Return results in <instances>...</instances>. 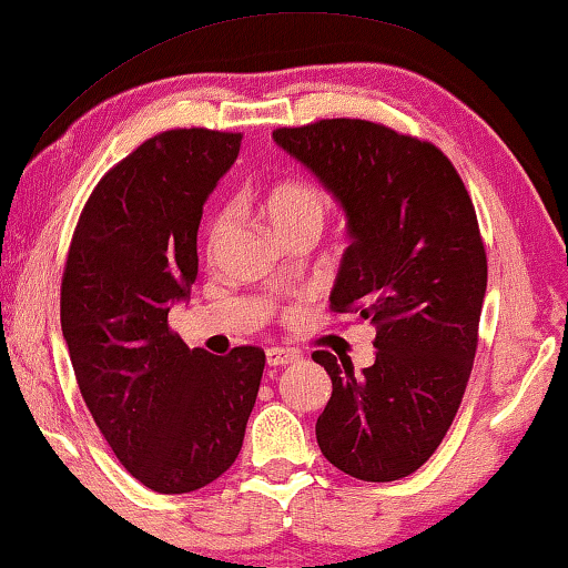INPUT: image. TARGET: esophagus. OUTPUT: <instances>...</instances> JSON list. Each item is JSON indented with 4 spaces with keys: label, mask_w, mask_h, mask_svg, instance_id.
Instances as JSON below:
<instances>
[{
    "label": "esophagus",
    "mask_w": 568,
    "mask_h": 568,
    "mask_svg": "<svg viewBox=\"0 0 568 568\" xmlns=\"http://www.w3.org/2000/svg\"><path fill=\"white\" fill-rule=\"evenodd\" d=\"M294 361H300V355L294 351H284V347H268L266 351V363L272 365V368H282V365H290Z\"/></svg>",
    "instance_id": "1"
}]
</instances>
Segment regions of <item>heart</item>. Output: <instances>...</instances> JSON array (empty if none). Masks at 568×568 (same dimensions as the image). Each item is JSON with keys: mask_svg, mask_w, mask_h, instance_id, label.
Here are the masks:
<instances>
[{"mask_svg": "<svg viewBox=\"0 0 568 568\" xmlns=\"http://www.w3.org/2000/svg\"><path fill=\"white\" fill-rule=\"evenodd\" d=\"M264 213L276 233L302 229V225L322 229L327 215V200L310 182H278L264 197ZM221 235L223 217H217L207 233V251L217 246Z\"/></svg>", "mask_w": 568, "mask_h": 568, "instance_id": "heart-1", "label": "heart"}]
</instances>
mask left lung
Segmentation results:
<instances>
[{
	"instance_id": "obj_1",
	"label": "left lung",
	"mask_w": 568,
	"mask_h": 568,
	"mask_svg": "<svg viewBox=\"0 0 568 568\" xmlns=\"http://www.w3.org/2000/svg\"><path fill=\"white\" fill-rule=\"evenodd\" d=\"M345 213L351 246L329 292L335 312L375 325V363L317 351L333 381L317 444L365 483L416 473L449 432L477 351L487 258L475 205L434 144L363 119L276 129Z\"/></svg>"
}]
</instances>
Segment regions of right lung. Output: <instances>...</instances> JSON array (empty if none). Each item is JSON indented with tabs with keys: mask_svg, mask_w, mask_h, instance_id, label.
Segmentation results:
<instances>
[{
	"mask_svg": "<svg viewBox=\"0 0 568 568\" xmlns=\"http://www.w3.org/2000/svg\"><path fill=\"white\" fill-rule=\"evenodd\" d=\"M241 134L172 129L103 174L68 251L60 325L78 388L139 483L182 495L239 457L266 355L221 357L172 333V304L197 276V229Z\"/></svg>",
	"mask_w": 568,
	"mask_h": 568,
	"instance_id": "add662e5",
	"label": "right lung"
}]
</instances>
